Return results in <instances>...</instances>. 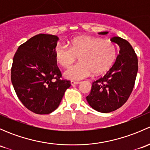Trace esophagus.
<instances>
[{"instance_id":"obj_1","label":"esophagus","mask_w":150,"mask_h":150,"mask_svg":"<svg viewBox=\"0 0 150 150\" xmlns=\"http://www.w3.org/2000/svg\"><path fill=\"white\" fill-rule=\"evenodd\" d=\"M70 83L72 86H75V85H77V84H79L80 82H78V81H71Z\"/></svg>"}]
</instances>
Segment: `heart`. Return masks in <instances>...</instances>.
<instances>
[{"instance_id": "obj_1", "label": "heart", "mask_w": 150, "mask_h": 150, "mask_svg": "<svg viewBox=\"0 0 150 150\" xmlns=\"http://www.w3.org/2000/svg\"><path fill=\"white\" fill-rule=\"evenodd\" d=\"M117 48L112 41L100 38L80 36L73 39L70 47L57 45L54 49L56 61L62 67H67L79 57L80 62L69 67L64 76L72 81H81L93 74L105 73L115 60Z\"/></svg>"}]
</instances>
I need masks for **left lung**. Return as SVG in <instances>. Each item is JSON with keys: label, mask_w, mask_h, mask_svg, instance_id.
I'll list each match as a JSON object with an SVG mask.
<instances>
[{"label": "left lung", "mask_w": 150, "mask_h": 150, "mask_svg": "<svg viewBox=\"0 0 150 150\" xmlns=\"http://www.w3.org/2000/svg\"><path fill=\"white\" fill-rule=\"evenodd\" d=\"M108 32H101L107 35ZM111 41L120 48L115 62L103 77L92 83L86 100L89 105L103 113L115 111L128 100L135 83L138 72V59L134 48L127 40L113 37Z\"/></svg>", "instance_id": "obj_1"}]
</instances>
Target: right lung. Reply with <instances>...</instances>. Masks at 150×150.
I'll use <instances>...</instances> for the list:
<instances>
[{
  "label": "right lung",
  "instance_id": "obj_1",
  "mask_svg": "<svg viewBox=\"0 0 150 150\" xmlns=\"http://www.w3.org/2000/svg\"><path fill=\"white\" fill-rule=\"evenodd\" d=\"M59 38L38 34L19 46L11 67V83L29 110L49 114L59 105L70 81L61 80L54 49Z\"/></svg>",
  "mask_w": 150,
  "mask_h": 150
}]
</instances>
